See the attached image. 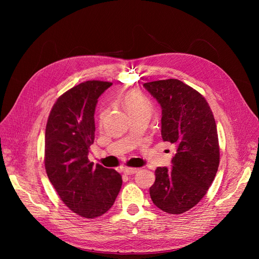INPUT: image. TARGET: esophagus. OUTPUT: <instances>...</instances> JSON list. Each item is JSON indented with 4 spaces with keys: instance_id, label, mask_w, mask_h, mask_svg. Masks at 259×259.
<instances>
[{
    "instance_id": "esophagus-1",
    "label": "esophagus",
    "mask_w": 259,
    "mask_h": 259,
    "mask_svg": "<svg viewBox=\"0 0 259 259\" xmlns=\"http://www.w3.org/2000/svg\"><path fill=\"white\" fill-rule=\"evenodd\" d=\"M122 170H123L124 173L126 174V175H133V174L137 173L138 168H134V167H123V168H122Z\"/></svg>"
}]
</instances>
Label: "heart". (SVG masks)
Listing matches in <instances>:
<instances>
[{"label": "heart", "mask_w": 259, "mask_h": 259, "mask_svg": "<svg viewBox=\"0 0 259 259\" xmlns=\"http://www.w3.org/2000/svg\"><path fill=\"white\" fill-rule=\"evenodd\" d=\"M123 106L126 109V111L131 115V117L137 115H146L150 117L153 112V105L151 101L136 92H128L125 94V96L123 97ZM105 114V110L100 112V121L104 120Z\"/></svg>", "instance_id": "b5f03b06"}]
</instances>
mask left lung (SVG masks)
Segmentation results:
<instances>
[{"mask_svg": "<svg viewBox=\"0 0 259 259\" xmlns=\"http://www.w3.org/2000/svg\"><path fill=\"white\" fill-rule=\"evenodd\" d=\"M162 107L161 134L175 145L171 168L155 169L150 187L154 205L182 214L203 199L219 165V144L213 112L203 95L177 79L144 84Z\"/></svg>", "mask_w": 259, "mask_h": 259, "instance_id": "left-lung-1", "label": "left lung"}]
</instances>
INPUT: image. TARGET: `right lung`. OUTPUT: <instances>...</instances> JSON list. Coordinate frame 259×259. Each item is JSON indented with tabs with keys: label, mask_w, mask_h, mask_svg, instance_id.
I'll list each match as a JSON object with an SVG mask.
<instances>
[{
	"label": "right lung",
	"mask_w": 259,
	"mask_h": 259,
	"mask_svg": "<svg viewBox=\"0 0 259 259\" xmlns=\"http://www.w3.org/2000/svg\"><path fill=\"white\" fill-rule=\"evenodd\" d=\"M111 82L86 81L73 86L54 104L45 130L44 163L60 200L73 213L95 218L111 208L122 176L89 160L95 139L97 99Z\"/></svg>",
	"instance_id": "obj_1"
}]
</instances>
